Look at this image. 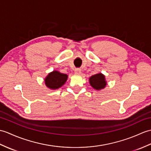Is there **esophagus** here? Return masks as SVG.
Instances as JSON below:
<instances>
[{
  "label": "esophagus",
  "instance_id": "obj_1",
  "mask_svg": "<svg viewBox=\"0 0 151 151\" xmlns=\"http://www.w3.org/2000/svg\"><path fill=\"white\" fill-rule=\"evenodd\" d=\"M75 73L76 75H80V73H81V69H79V68H77L75 70Z\"/></svg>",
  "mask_w": 151,
  "mask_h": 151
}]
</instances>
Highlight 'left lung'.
<instances>
[{
    "instance_id": "8db88e82",
    "label": "left lung",
    "mask_w": 151,
    "mask_h": 151,
    "mask_svg": "<svg viewBox=\"0 0 151 151\" xmlns=\"http://www.w3.org/2000/svg\"><path fill=\"white\" fill-rule=\"evenodd\" d=\"M90 85L92 86L93 88L96 90H101L107 85V82L106 81L105 76L101 74V73L98 74L94 75L89 78Z\"/></svg>"
}]
</instances>
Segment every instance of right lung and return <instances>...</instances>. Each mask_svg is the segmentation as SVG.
<instances>
[{
    "mask_svg": "<svg viewBox=\"0 0 151 151\" xmlns=\"http://www.w3.org/2000/svg\"><path fill=\"white\" fill-rule=\"evenodd\" d=\"M68 76L66 74L53 71L48 74L44 79L45 84L51 89H57L61 87L67 81Z\"/></svg>",
    "mask_w": 151,
    "mask_h": 151,
    "instance_id": "obj_1",
    "label": "right lung"
}]
</instances>
